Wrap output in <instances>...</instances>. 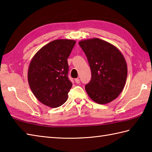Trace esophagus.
<instances>
[{
  "mask_svg": "<svg viewBox=\"0 0 152 152\" xmlns=\"http://www.w3.org/2000/svg\"><path fill=\"white\" fill-rule=\"evenodd\" d=\"M75 82H76V83H80V80L78 78H76L75 79Z\"/></svg>",
  "mask_w": 152,
  "mask_h": 152,
  "instance_id": "esophagus-1",
  "label": "esophagus"
}]
</instances>
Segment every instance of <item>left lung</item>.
I'll use <instances>...</instances> for the list:
<instances>
[{"label":"left lung","mask_w":152,"mask_h":152,"mask_svg":"<svg viewBox=\"0 0 152 152\" xmlns=\"http://www.w3.org/2000/svg\"><path fill=\"white\" fill-rule=\"evenodd\" d=\"M91 71V79L85 87L93 101L104 104L115 99L124 88L127 66L121 51L99 38L79 42Z\"/></svg>","instance_id":"1"}]
</instances>
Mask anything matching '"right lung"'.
<instances>
[{"label": "right lung", "mask_w": 152, "mask_h": 152, "mask_svg": "<svg viewBox=\"0 0 152 152\" xmlns=\"http://www.w3.org/2000/svg\"><path fill=\"white\" fill-rule=\"evenodd\" d=\"M76 41L53 40L45 45L32 59L28 82L32 92L42 104L51 108L63 105L72 83L69 77L67 59Z\"/></svg>", "instance_id": "right-lung-1"}]
</instances>
